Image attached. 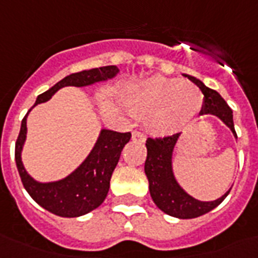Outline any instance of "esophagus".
<instances>
[{"instance_id": "esophagus-1", "label": "esophagus", "mask_w": 258, "mask_h": 258, "mask_svg": "<svg viewBox=\"0 0 258 258\" xmlns=\"http://www.w3.org/2000/svg\"><path fill=\"white\" fill-rule=\"evenodd\" d=\"M133 141L134 142H139V143H145L146 142V138L145 135L139 131H134L133 133Z\"/></svg>"}]
</instances>
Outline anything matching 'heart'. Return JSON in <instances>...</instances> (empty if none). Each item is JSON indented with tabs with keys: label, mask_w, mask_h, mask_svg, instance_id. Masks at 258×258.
<instances>
[{
	"label": "heart",
	"mask_w": 258,
	"mask_h": 258,
	"mask_svg": "<svg viewBox=\"0 0 258 258\" xmlns=\"http://www.w3.org/2000/svg\"><path fill=\"white\" fill-rule=\"evenodd\" d=\"M125 103L138 116H146V127L157 135H170L191 121L204 105L197 87L163 76L130 83Z\"/></svg>",
	"instance_id": "obj_1"
}]
</instances>
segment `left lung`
<instances>
[{"label": "left lung", "instance_id": "obj_1", "mask_svg": "<svg viewBox=\"0 0 258 258\" xmlns=\"http://www.w3.org/2000/svg\"><path fill=\"white\" fill-rule=\"evenodd\" d=\"M184 76L190 79L204 93V105L200 115L217 116L225 125H228L234 138H237L233 123V111L220 93L205 86L200 79L190 75ZM179 137L180 134H175L163 139H147V159L145 163V172L149 179L150 196L153 198L154 204L169 216L180 220H188L204 216L217 208L228 197L230 188L216 201L196 200L194 197L184 191L172 171V154Z\"/></svg>", "mask_w": 258, "mask_h": 258}]
</instances>
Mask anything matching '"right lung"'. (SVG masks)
I'll list each match as a JSON object with an SVG mask.
<instances>
[{"mask_svg":"<svg viewBox=\"0 0 258 258\" xmlns=\"http://www.w3.org/2000/svg\"><path fill=\"white\" fill-rule=\"evenodd\" d=\"M117 74L119 68L116 66H107L70 75L38 95L32 108L49 100L64 87H88L111 80ZM32 108L22 119L21 130L16 142V165L26 191L41 208L58 217L74 218L99 208L108 194L109 180L119 162L121 150L131 139V134L101 128L91 153L74 171L58 180L38 182L26 171L21 157L28 134L26 117Z\"/></svg>","mask_w":258,"mask_h":258,"instance_id":"right-lung-1","label":"right lung"}]
</instances>
